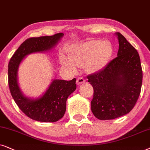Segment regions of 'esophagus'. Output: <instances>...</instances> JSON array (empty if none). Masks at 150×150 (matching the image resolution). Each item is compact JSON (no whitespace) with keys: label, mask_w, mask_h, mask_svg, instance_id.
Wrapping results in <instances>:
<instances>
[{"label":"esophagus","mask_w":150,"mask_h":150,"mask_svg":"<svg viewBox=\"0 0 150 150\" xmlns=\"http://www.w3.org/2000/svg\"><path fill=\"white\" fill-rule=\"evenodd\" d=\"M84 82H85V79H83V77H79V78L77 79L76 83H77V85H80V84H81V83H83Z\"/></svg>","instance_id":"obj_1"}]
</instances>
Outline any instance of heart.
Instances as JSON below:
<instances>
[{"label":"heart","mask_w":150,"mask_h":150,"mask_svg":"<svg viewBox=\"0 0 150 150\" xmlns=\"http://www.w3.org/2000/svg\"><path fill=\"white\" fill-rule=\"evenodd\" d=\"M69 57H61L62 64L72 71L84 67L89 73H97L106 67L114 53L112 44L109 40H90L75 43L68 48Z\"/></svg>","instance_id":"b5f03b06"}]
</instances>
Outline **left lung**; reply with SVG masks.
Returning <instances> with one entry per match:
<instances>
[{
  "label": "left lung",
  "mask_w": 150,
  "mask_h": 150,
  "mask_svg": "<svg viewBox=\"0 0 150 150\" xmlns=\"http://www.w3.org/2000/svg\"><path fill=\"white\" fill-rule=\"evenodd\" d=\"M117 56L101 71L87 77L93 86L91 110L100 120L118 118L129 113L141 93L143 71L139 53L120 33Z\"/></svg>",
  "instance_id": "left-lung-1"
}]
</instances>
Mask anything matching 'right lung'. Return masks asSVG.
Instances as JSON below:
<instances>
[{"label":"right lung","instance_id":"add662e5","mask_svg":"<svg viewBox=\"0 0 150 150\" xmlns=\"http://www.w3.org/2000/svg\"><path fill=\"white\" fill-rule=\"evenodd\" d=\"M64 35L58 33L50 36L30 38L21 44L8 65V83L13 100L24 114L41 122H55L62 118L69 96L76 89V79L71 81L54 79L46 93L36 99L25 97L18 83V69L26 55L51 49Z\"/></svg>","mask_w":150,"mask_h":150}]
</instances>
